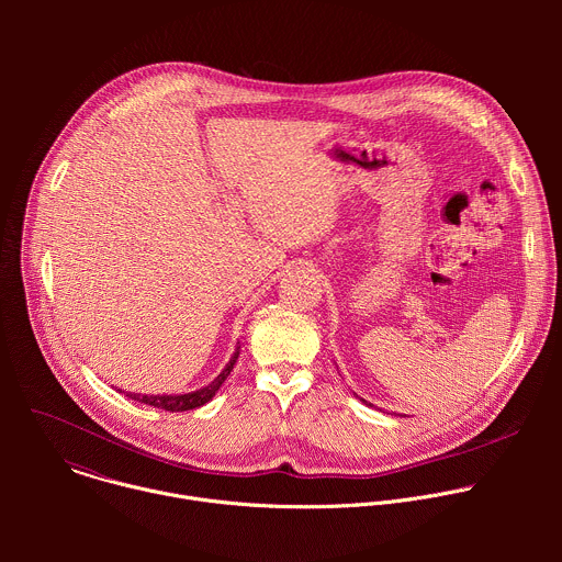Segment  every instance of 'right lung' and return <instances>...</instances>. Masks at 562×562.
Listing matches in <instances>:
<instances>
[{
  "label": "right lung",
  "mask_w": 562,
  "mask_h": 562,
  "mask_svg": "<svg viewBox=\"0 0 562 562\" xmlns=\"http://www.w3.org/2000/svg\"><path fill=\"white\" fill-rule=\"evenodd\" d=\"M239 351L233 353V358L228 360V364L224 367V371L204 389L191 391V393H180V395H139V393H126L133 400H139L144 405L157 407V409H165V412H189V409H198L202 405H206L209 400L215 395V391L222 386V382L228 378V373L233 371V364L237 360Z\"/></svg>",
  "instance_id": "1"
}]
</instances>
